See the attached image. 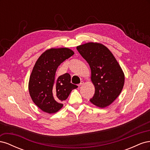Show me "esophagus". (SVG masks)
<instances>
[{"label": "esophagus", "instance_id": "1", "mask_svg": "<svg viewBox=\"0 0 150 150\" xmlns=\"http://www.w3.org/2000/svg\"><path fill=\"white\" fill-rule=\"evenodd\" d=\"M84 84V82H83V81H81V83H80V84H78V86H79H79H82L83 84Z\"/></svg>", "mask_w": 150, "mask_h": 150}]
</instances>
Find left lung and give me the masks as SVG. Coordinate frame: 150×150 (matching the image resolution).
<instances>
[{"label": "left lung", "instance_id": "left-lung-1", "mask_svg": "<svg viewBox=\"0 0 150 150\" xmlns=\"http://www.w3.org/2000/svg\"><path fill=\"white\" fill-rule=\"evenodd\" d=\"M91 71L95 93L90 101L106 108L118 97L125 84V74L112 52L103 44L88 42L76 47Z\"/></svg>", "mask_w": 150, "mask_h": 150}]
</instances>
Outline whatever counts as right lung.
<instances>
[{
    "label": "right lung",
    "mask_w": 150,
    "mask_h": 150,
    "mask_svg": "<svg viewBox=\"0 0 150 150\" xmlns=\"http://www.w3.org/2000/svg\"><path fill=\"white\" fill-rule=\"evenodd\" d=\"M74 54L67 47L51 48L36 61L29 78V91L32 100L42 111L52 114L60 110L62 102L78 88L71 83L69 74L56 76L58 66Z\"/></svg>",
    "instance_id": "obj_1"
}]
</instances>
